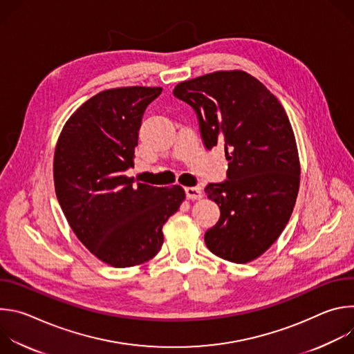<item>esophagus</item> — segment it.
Returning a JSON list of instances; mask_svg holds the SVG:
<instances>
[{
	"instance_id": "34e87169",
	"label": "esophagus",
	"mask_w": 354,
	"mask_h": 354,
	"mask_svg": "<svg viewBox=\"0 0 354 354\" xmlns=\"http://www.w3.org/2000/svg\"><path fill=\"white\" fill-rule=\"evenodd\" d=\"M185 193H186V197L189 200H197V198L203 197V193H201V190L197 189V187H186Z\"/></svg>"
}]
</instances>
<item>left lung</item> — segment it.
Listing matches in <instances>:
<instances>
[{"label": "left lung", "mask_w": 354, "mask_h": 354, "mask_svg": "<svg viewBox=\"0 0 354 354\" xmlns=\"http://www.w3.org/2000/svg\"><path fill=\"white\" fill-rule=\"evenodd\" d=\"M174 95L197 115L207 149L224 148L227 179L209 183L220 220L205 242L218 258L246 263L280 236L299 187L295 137L277 97L255 77L216 71L178 84Z\"/></svg>", "instance_id": "8db88e82"}]
</instances>
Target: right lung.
I'll return each mask as SVG.
<instances>
[{"instance_id":"1","label":"right lung","mask_w":354,"mask_h":354,"mask_svg":"<svg viewBox=\"0 0 354 354\" xmlns=\"http://www.w3.org/2000/svg\"><path fill=\"white\" fill-rule=\"evenodd\" d=\"M162 88L124 86L96 93L67 120L53 175L62 210L92 255L113 268L153 259L162 227L185 200L179 185L156 187L129 178L147 106Z\"/></svg>"}]
</instances>
